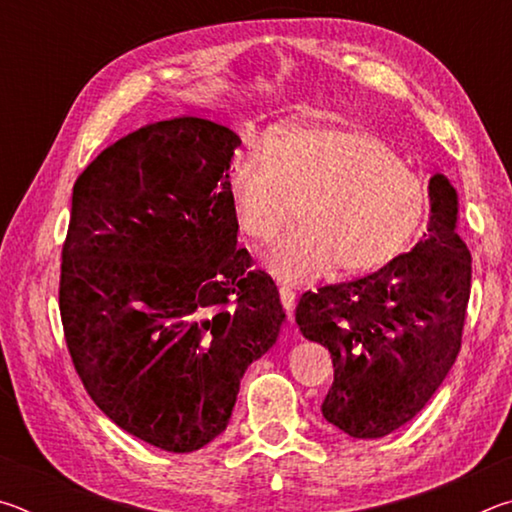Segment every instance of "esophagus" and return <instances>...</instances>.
<instances>
[{
	"label": "esophagus",
	"mask_w": 512,
	"mask_h": 512,
	"mask_svg": "<svg viewBox=\"0 0 512 512\" xmlns=\"http://www.w3.org/2000/svg\"><path fill=\"white\" fill-rule=\"evenodd\" d=\"M280 300H282L284 311H287V314L291 316L293 307H296V291L287 287V284H280Z\"/></svg>",
	"instance_id": "1"
}]
</instances>
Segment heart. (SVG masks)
Segmentation results:
<instances>
[{"mask_svg":"<svg viewBox=\"0 0 512 512\" xmlns=\"http://www.w3.org/2000/svg\"><path fill=\"white\" fill-rule=\"evenodd\" d=\"M232 207L244 235L268 244L277 280L309 282L334 264L359 273L391 262L429 212L424 180L377 135L357 128H293L253 144L232 171Z\"/></svg>","mask_w":512,"mask_h":512,"instance_id":"b5f03b06","label":"heart"}]
</instances>
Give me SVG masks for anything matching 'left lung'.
I'll use <instances>...</instances> for the list:
<instances>
[{
	"instance_id": "obj_1",
	"label": "left lung",
	"mask_w": 512,
	"mask_h": 512,
	"mask_svg": "<svg viewBox=\"0 0 512 512\" xmlns=\"http://www.w3.org/2000/svg\"><path fill=\"white\" fill-rule=\"evenodd\" d=\"M429 201V232L413 250L307 291L296 307L300 332L332 354L325 420L352 438H381L415 418L461 350L472 257L456 232V189L440 173Z\"/></svg>"
}]
</instances>
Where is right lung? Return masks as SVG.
<instances>
[{"mask_svg":"<svg viewBox=\"0 0 512 512\" xmlns=\"http://www.w3.org/2000/svg\"><path fill=\"white\" fill-rule=\"evenodd\" d=\"M239 137L198 117L108 146L74 183L58 307L94 404L144 443L194 452L228 427L246 368L284 320L237 248Z\"/></svg>","mask_w":512,"mask_h":512,"instance_id":"right-lung-1","label":"right lung"}]
</instances>
